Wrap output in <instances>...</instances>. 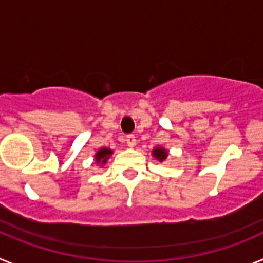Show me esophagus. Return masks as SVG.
Instances as JSON below:
<instances>
[{
    "mask_svg": "<svg viewBox=\"0 0 263 263\" xmlns=\"http://www.w3.org/2000/svg\"><path fill=\"white\" fill-rule=\"evenodd\" d=\"M126 143H127V146H129V147H134V146H136V143H137L136 137H134L133 134H129V136L126 137Z\"/></svg>",
    "mask_w": 263,
    "mask_h": 263,
    "instance_id": "esophagus-1",
    "label": "esophagus"
}]
</instances>
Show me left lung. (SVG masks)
Returning a JSON list of instances; mask_svg holds the SVG:
<instances>
[{"mask_svg": "<svg viewBox=\"0 0 263 263\" xmlns=\"http://www.w3.org/2000/svg\"><path fill=\"white\" fill-rule=\"evenodd\" d=\"M153 155H154L159 162H163L167 158V155H168V153H167L163 147H155L154 150H153Z\"/></svg>", "mask_w": 263, "mask_h": 263, "instance_id": "8db88e82", "label": "left lung"}]
</instances>
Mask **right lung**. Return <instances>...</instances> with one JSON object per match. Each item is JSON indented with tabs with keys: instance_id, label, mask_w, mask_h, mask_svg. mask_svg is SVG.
<instances>
[{
	"instance_id": "add662e5",
	"label": "right lung",
	"mask_w": 263,
	"mask_h": 263,
	"mask_svg": "<svg viewBox=\"0 0 263 263\" xmlns=\"http://www.w3.org/2000/svg\"><path fill=\"white\" fill-rule=\"evenodd\" d=\"M111 154H113V152H111L110 148L103 147V148H100L99 152L96 153V155H95V159H96L97 163L105 164L106 160H108V158L110 157Z\"/></svg>"
}]
</instances>
